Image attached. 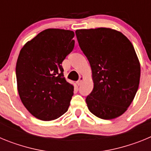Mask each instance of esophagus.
<instances>
[{"instance_id": "34e87169", "label": "esophagus", "mask_w": 151, "mask_h": 151, "mask_svg": "<svg viewBox=\"0 0 151 151\" xmlns=\"http://www.w3.org/2000/svg\"><path fill=\"white\" fill-rule=\"evenodd\" d=\"M83 80H84V77H83V76H80V77H79V79H78V82H77V85H81Z\"/></svg>"}]
</instances>
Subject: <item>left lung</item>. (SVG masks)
Returning <instances> with one entry per match:
<instances>
[{
  "label": "left lung",
  "instance_id": "1",
  "mask_svg": "<svg viewBox=\"0 0 151 151\" xmlns=\"http://www.w3.org/2000/svg\"><path fill=\"white\" fill-rule=\"evenodd\" d=\"M80 48L88 60L94 88L86 97L91 113L103 119L123 114L138 88L141 66L131 41L107 28L76 31Z\"/></svg>",
  "mask_w": 151,
  "mask_h": 151
}]
</instances>
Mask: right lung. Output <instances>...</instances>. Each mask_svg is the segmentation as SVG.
Wrapping results in <instances>:
<instances>
[{
    "mask_svg": "<svg viewBox=\"0 0 151 151\" xmlns=\"http://www.w3.org/2000/svg\"><path fill=\"white\" fill-rule=\"evenodd\" d=\"M74 36L70 30L46 29L28 41L19 54V94L29 113L38 119H56L68 110L74 86L64 78L62 63L74 48Z\"/></svg>",
    "mask_w": 151,
    "mask_h": 151,
    "instance_id": "add662e5",
    "label": "right lung"
}]
</instances>
